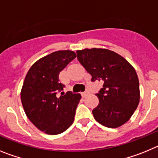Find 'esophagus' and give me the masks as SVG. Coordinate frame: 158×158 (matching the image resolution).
I'll list each match as a JSON object with an SVG mask.
<instances>
[{"label":"esophagus","instance_id":"obj_1","mask_svg":"<svg viewBox=\"0 0 158 158\" xmlns=\"http://www.w3.org/2000/svg\"><path fill=\"white\" fill-rule=\"evenodd\" d=\"M89 93V92H88V91H85V92H83V93H81L82 97H85V96H87Z\"/></svg>","mask_w":158,"mask_h":158}]
</instances>
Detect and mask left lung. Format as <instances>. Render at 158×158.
I'll return each mask as SVG.
<instances>
[{"instance_id":"8db88e82","label":"left lung","mask_w":158,"mask_h":158,"mask_svg":"<svg viewBox=\"0 0 158 158\" xmlns=\"http://www.w3.org/2000/svg\"><path fill=\"white\" fill-rule=\"evenodd\" d=\"M77 59L92 75V81H103L96 96L99 104L93 114L99 123L116 128L129 120L140 100L139 77L123 57L107 49L77 51Z\"/></svg>"}]
</instances>
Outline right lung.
Here are the masks:
<instances>
[{
	"label": "right lung",
	"mask_w": 158,
	"mask_h": 158,
	"mask_svg": "<svg viewBox=\"0 0 158 158\" xmlns=\"http://www.w3.org/2000/svg\"><path fill=\"white\" fill-rule=\"evenodd\" d=\"M72 51H58L35 62L25 77L20 93L25 114L35 126L47 135L66 131L74 120L81 96L72 92L57 93L65 87L59 73L76 58Z\"/></svg>",
	"instance_id": "1"
}]
</instances>
